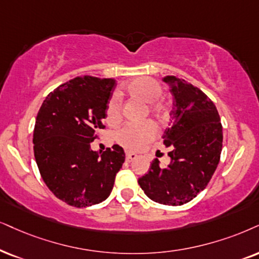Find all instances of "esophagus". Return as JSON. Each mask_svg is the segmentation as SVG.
I'll list each match as a JSON object with an SVG mask.
<instances>
[{"label":"esophagus","instance_id":"1","mask_svg":"<svg viewBox=\"0 0 259 259\" xmlns=\"http://www.w3.org/2000/svg\"><path fill=\"white\" fill-rule=\"evenodd\" d=\"M137 158V154L136 153H133V152H127L126 153V156H125V160L127 162H132L133 160H135Z\"/></svg>","mask_w":259,"mask_h":259}]
</instances>
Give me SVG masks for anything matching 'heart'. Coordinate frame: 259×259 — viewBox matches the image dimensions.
<instances>
[{"instance_id":"heart-1","label":"heart","mask_w":259,"mask_h":259,"mask_svg":"<svg viewBox=\"0 0 259 259\" xmlns=\"http://www.w3.org/2000/svg\"><path fill=\"white\" fill-rule=\"evenodd\" d=\"M124 90L129 96L148 103L149 112L156 118L161 119L168 112V107L160 99L162 87L158 81L150 77H137L126 83ZM105 120L111 126L118 125L122 120V106L116 97L107 101L105 109ZM156 135V126L153 122L125 124L117 133L116 140L120 146L130 150H139L150 142Z\"/></svg>"}]
</instances>
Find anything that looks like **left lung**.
<instances>
[{"label":"left lung","mask_w":259,"mask_h":259,"mask_svg":"<svg viewBox=\"0 0 259 259\" xmlns=\"http://www.w3.org/2000/svg\"><path fill=\"white\" fill-rule=\"evenodd\" d=\"M162 80L173 97L171 125L162 136L163 145L171 148V162L160 167L159 160H153L139 184L154 202L182 205L210 182L220 161L224 134L217 106L207 94L173 75Z\"/></svg>","instance_id":"left-lung-1"}]
</instances>
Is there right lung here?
I'll list each match as a JSON object with an SVG mask.
<instances>
[{
	"label": "right lung",
	"instance_id": "1",
	"mask_svg": "<svg viewBox=\"0 0 259 259\" xmlns=\"http://www.w3.org/2000/svg\"><path fill=\"white\" fill-rule=\"evenodd\" d=\"M114 78L77 76L48 94L38 111L33 149L39 172L58 199L76 208L109 197L125 153L114 145L97 154L91 143L105 129Z\"/></svg>",
	"mask_w": 259,
	"mask_h": 259
}]
</instances>
